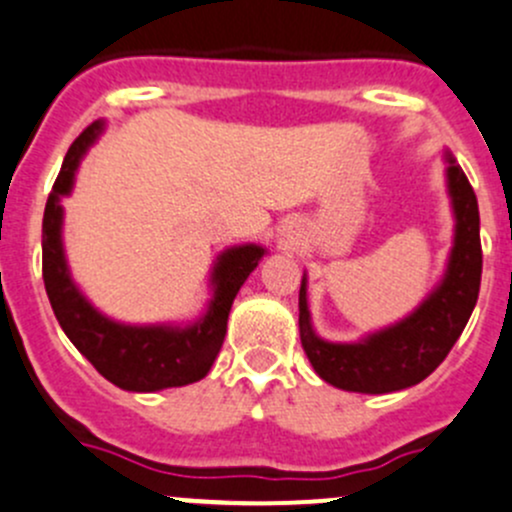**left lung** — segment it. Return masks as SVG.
Returning <instances> with one entry per match:
<instances>
[{"instance_id":"left-lung-1","label":"left lung","mask_w":512,"mask_h":512,"mask_svg":"<svg viewBox=\"0 0 512 512\" xmlns=\"http://www.w3.org/2000/svg\"><path fill=\"white\" fill-rule=\"evenodd\" d=\"M446 188L453 210V245L438 285L411 314L359 342H327L312 327L307 275L299 287V339L309 364L327 384L356 394H391L426 379L458 342L478 302L483 252H480L478 200L466 173L451 153Z\"/></svg>"}]
</instances>
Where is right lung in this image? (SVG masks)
<instances>
[{
  "instance_id": "add662e5",
  "label": "right lung",
  "mask_w": 512,
  "mask_h": 512,
  "mask_svg": "<svg viewBox=\"0 0 512 512\" xmlns=\"http://www.w3.org/2000/svg\"><path fill=\"white\" fill-rule=\"evenodd\" d=\"M106 121H94L66 153L59 178L46 200L41 223V270L51 309L76 349L98 374L123 391H163L200 381L218 359L227 332V317L237 292L267 250L255 242L227 247L210 272L208 307L190 324H123L98 312L74 282L64 252V208L81 160L98 141Z\"/></svg>"
}]
</instances>
